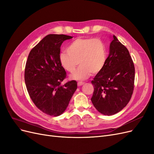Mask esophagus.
Instances as JSON below:
<instances>
[{"label":"esophagus","mask_w":154,"mask_h":154,"mask_svg":"<svg viewBox=\"0 0 154 154\" xmlns=\"http://www.w3.org/2000/svg\"><path fill=\"white\" fill-rule=\"evenodd\" d=\"M83 84H84V82H78V86H82V85H83Z\"/></svg>","instance_id":"34e87169"}]
</instances>
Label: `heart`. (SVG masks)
Returning a JSON list of instances; mask_svg holds the SVG:
<instances>
[{
	"instance_id": "b5f03b06",
	"label": "heart",
	"mask_w": 154,
	"mask_h": 154,
	"mask_svg": "<svg viewBox=\"0 0 154 154\" xmlns=\"http://www.w3.org/2000/svg\"><path fill=\"white\" fill-rule=\"evenodd\" d=\"M106 49L104 42L99 38H79L69 44L67 52L59 55L62 67L69 72H73L78 63L81 66L72 74L71 79L83 80L102 71L106 62Z\"/></svg>"
}]
</instances>
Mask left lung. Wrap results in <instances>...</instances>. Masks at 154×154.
Masks as SVG:
<instances>
[{
    "mask_svg": "<svg viewBox=\"0 0 154 154\" xmlns=\"http://www.w3.org/2000/svg\"><path fill=\"white\" fill-rule=\"evenodd\" d=\"M134 79V65L128 50L113 35L105 66L91 82V101L96 110L107 116L122 110L131 98Z\"/></svg>",
    "mask_w": 154,
    "mask_h": 154,
    "instance_id": "1",
    "label": "left lung"
}]
</instances>
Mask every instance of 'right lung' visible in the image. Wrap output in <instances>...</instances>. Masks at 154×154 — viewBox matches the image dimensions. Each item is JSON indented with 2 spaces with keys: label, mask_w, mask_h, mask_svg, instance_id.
I'll list each match as a JSON object with an SVG mask.
<instances>
[{
  "label": "right lung",
  "mask_w": 154,
  "mask_h": 154,
  "mask_svg": "<svg viewBox=\"0 0 154 154\" xmlns=\"http://www.w3.org/2000/svg\"><path fill=\"white\" fill-rule=\"evenodd\" d=\"M72 36L48 35L32 48L26 64L24 79L27 92L37 108L53 116L63 114L77 88L72 80L61 85L66 72L60 65V47Z\"/></svg>",
  "instance_id": "obj_1"
}]
</instances>
